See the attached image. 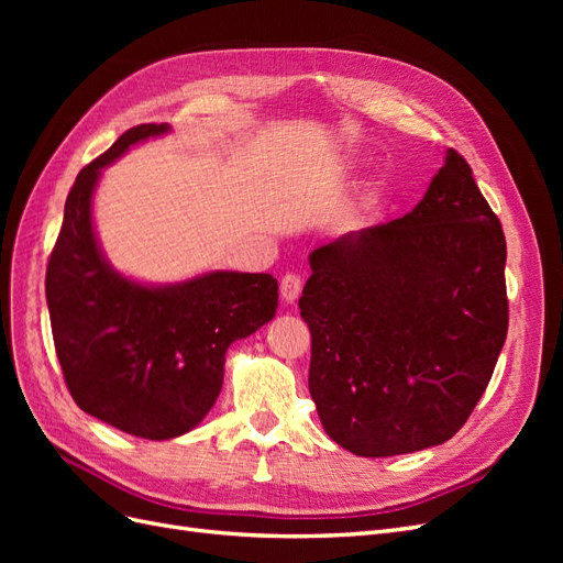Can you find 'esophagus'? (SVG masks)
Listing matches in <instances>:
<instances>
[{"mask_svg": "<svg viewBox=\"0 0 563 563\" xmlns=\"http://www.w3.org/2000/svg\"><path fill=\"white\" fill-rule=\"evenodd\" d=\"M300 288H302V279L298 275H284L282 277V284H279V291H282V298L286 302H294L298 296H300Z\"/></svg>", "mask_w": 563, "mask_h": 563, "instance_id": "34e87169", "label": "esophagus"}]
</instances>
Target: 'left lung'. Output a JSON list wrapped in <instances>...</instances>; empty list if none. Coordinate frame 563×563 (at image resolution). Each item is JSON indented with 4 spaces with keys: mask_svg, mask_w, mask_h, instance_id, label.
I'll return each instance as SVG.
<instances>
[{
    "mask_svg": "<svg viewBox=\"0 0 563 563\" xmlns=\"http://www.w3.org/2000/svg\"><path fill=\"white\" fill-rule=\"evenodd\" d=\"M505 261L500 220L455 150L411 213L310 253V395L338 446L387 457L463 428L507 338Z\"/></svg>",
    "mask_w": 563,
    "mask_h": 563,
    "instance_id": "1",
    "label": "left lung"
}]
</instances>
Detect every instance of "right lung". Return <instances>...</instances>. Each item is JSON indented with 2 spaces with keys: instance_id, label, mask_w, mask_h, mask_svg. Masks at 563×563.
Segmentation results:
<instances>
[{
  "instance_id": "add662e5",
  "label": "right lung",
  "mask_w": 563,
  "mask_h": 563,
  "mask_svg": "<svg viewBox=\"0 0 563 563\" xmlns=\"http://www.w3.org/2000/svg\"><path fill=\"white\" fill-rule=\"evenodd\" d=\"M168 124H141L84 166L46 267L56 354L84 413L164 441L195 430L223 387L225 352L277 314L272 275L213 269L174 284L122 275L100 249L93 192L103 168Z\"/></svg>"
}]
</instances>
